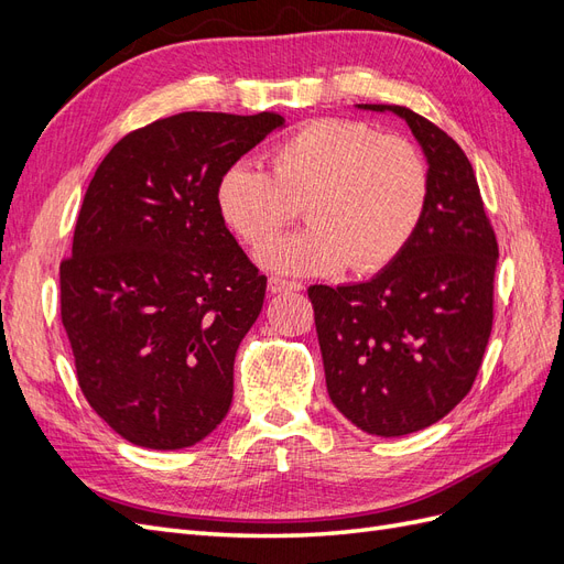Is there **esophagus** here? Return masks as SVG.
<instances>
[{"label": "esophagus", "mask_w": 564, "mask_h": 564, "mask_svg": "<svg viewBox=\"0 0 564 564\" xmlns=\"http://www.w3.org/2000/svg\"><path fill=\"white\" fill-rule=\"evenodd\" d=\"M299 289H303L299 282H289V280H282V278H270V280H268V292H270V294L299 292Z\"/></svg>", "instance_id": "obj_1"}]
</instances>
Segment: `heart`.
Segmentation results:
<instances>
[{
    "mask_svg": "<svg viewBox=\"0 0 564 564\" xmlns=\"http://www.w3.org/2000/svg\"><path fill=\"white\" fill-rule=\"evenodd\" d=\"M431 195L421 150L360 119L324 117L272 150L270 174L232 164L216 185L220 218L251 249H263L303 206L314 226L283 238L261 261L292 275H369L414 240Z\"/></svg>",
    "mask_w": 564,
    "mask_h": 564,
    "instance_id": "1",
    "label": "heart"
}]
</instances>
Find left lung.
I'll list each match as a JSON object with an SVG mask.
<instances>
[{
  "label": "left lung",
  "mask_w": 564,
  "mask_h": 564,
  "mask_svg": "<svg viewBox=\"0 0 564 564\" xmlns=\"http://www.w3.org/2000/svg\"><path fill=\"white\" fill-rule=\"evenodd\" d=\"M429 158L431 195L414 240L377 278L313 284L324 377L336 409L369 435L429 429L468 395L491 334L497 235L466 152L404 106Z\"/></svg>",
  "instance_id": "1"
}]
</instances>
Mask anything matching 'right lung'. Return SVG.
I'll list each match as a JSON object with an SVG mask.
<instances>
[{"mask_svg":"<svg viewBox=\"0 0 564 564\" xmlns=\"http://www.w3.org/2000/svg\"><path fill=\"white\" fill-rule=\"evenodd\" d=\"M282 124L275 112L164 117L127 133L87 187L61 319L84 398L133 445L191 447L228 414L268 280L220 218L216 185Z\"/></svg>","mask_w":564,"mask_h":564,"instance_id":"obj_1","label":"right lung"}]
</instances>
